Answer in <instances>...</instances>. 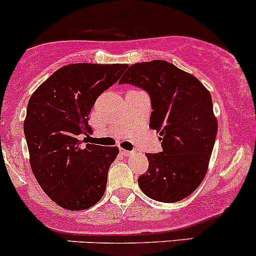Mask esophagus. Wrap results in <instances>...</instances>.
Masks as SVG:
<instances>
[{
	"label": "esophagus",
	"instance_id": "esophagus-1",
	"mask_svg": "<svg viewBox=\"0 0 256 256\" xmlns=\"http://www.w3.org/2000/svg\"><path fill=\"white\" fill-rule=\"evenodd\" d=\"M120 152L122 155H124V156H130V155H133V152H130V150L122 149V148H120Z\"/></svg>",
	"mask_w": 256,
	"mask_h": 256
}]
</instances>
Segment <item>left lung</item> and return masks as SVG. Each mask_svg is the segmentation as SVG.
<instances>
[{"instance_id":"obj_1","label":"left lung","mask_w":256,"mask_h":256,"mask_svg":"<svg viewBox=\"0 0 256 256\" xmlns=\"http://www.w3.org/2000/svg\"><path fill=\"white\" fill-rule=\"evenodd\" d=\"M120 84L149 94V127L160 134L162 152L146 154V174L138 178L152 200L172 204L190 196L204 178L217 136L210 91L191 74L165 60L130 65Z\"/></svg>"}]
</instances>
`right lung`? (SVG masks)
<instances>
[{"instance_id": "1", "label": "right lung", "mask_w": 256, "mask_h": 256, "mask_svg": "<svg viewBox=\"0 0 256 256\" xmlns=\"http://www.w3.org/2000/svg\"><path fill=\"white\" fill-rule=\"evenodd\" d=\"M127 64H70L34 91L24 136L30 168L43 191L60 207L88 210L102 198L117 146H81L91 132L90 112L100 94L118 81Z\"/></svg>"}]
</instances>
